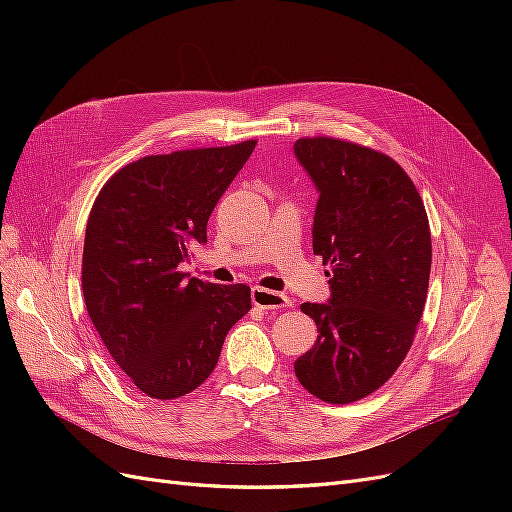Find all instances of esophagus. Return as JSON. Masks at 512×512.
Segmentation results:
<instances>
[{
    "mask_svg": "<svg viewBox=\"0 0 512 512\" xmlns=\"http://www.w3.org/2000/svg\"><path fill=\"white\" fill-rule=\"evenodd\" d=\"M252 303H254L256 307H260L262 312L273 314V312H277V309L288 307V305H290V299L286 297V294H280V292H273V290H267V288L254 286V288H252Z\"/></svg>",
    "mask_w": 512,
    "mask_h": 512,
    "instance_id": "obj_1",
    "label": "esophagus"
}]
</instances>
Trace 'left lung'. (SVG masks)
I'll use <instances>...</instances> for the list:
<instances>
[{
    "label": "left lung",
    "instance_id": "obj_1",
    "mask_svg": "<svg viewBox=\"0 0 512 512\" xmlns=\"http://www.w3.org/2000/svg\"><path fill=\"white\" fill-rule=\"evenodd\" d=\"M294 158L318 190L314 254L329 271L327 303H303L314 348L294 361L305 389L329 404L374 393L406 359L431 271L429 222L395 160L337 138H299Z\"/></svg>",
    "mask_w": 512,
    "mask_h": 512
}]
</instances>
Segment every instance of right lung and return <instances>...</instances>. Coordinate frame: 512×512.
<instances>
[{"instance_id": "add662e5", "label": "right lung", "mask_w": 512, "mask_h": 512, "mask_svg": "<svg viewBox=\"0 0 512 512\" xmlns=\"http://www.w3.org/2000/svg\"><path fill=\"white\" fill-rule=\"evenodd\" d=\"M256 141L136 160L106 181L83 247L87 314L113 361L153 399H175L218 365L232 324L252 307L245 284L181 273L209 215Z\"/></svg>"}]
</instances>
